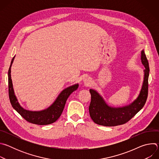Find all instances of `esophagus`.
Returning a JSON list of instances; mask_svg holds the SVG:
<instances>
[{
  "label": "esophagus",
  "mask_w": 159,
  "mask_h": 159,
  "mask_svg": "<svg viewBox=\"0 0 159 159\" xmlns=\"http://www.w3.org/2000/svg\"><path fill=\"white\" fill-rule=\"evenodd\" d=\"M84 83L87 85H89L90 84V83H91V80H90V78H85L84 80Z\"/></svg>",
  "instance_id": "esophagus-1"
}]
</instances>
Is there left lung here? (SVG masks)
<instances>
[{
    "mask_svg": "<svg viewBox=\"0 0 159 159\" xmlns=\"http://www.w3.org/2000/svg\"><path fill=\"white\" fill-rule=\"evenodd\" d=\"M141 60L145 68L142 87L138 98L129 105L120 107L109 106L95 90H89L91 94V101L89 107V114L95 123L105 126L123 125L129 121L144 106L148 97L150 69L148 61L143 50L141 52Z\"/></svg>",
    "mask_w": 159,
    "mask_h": 159,
    "instance_id": "1",
    "label": "left lung"
}]
</instances>
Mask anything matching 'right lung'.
<instances>
[{
  "label": "right lung",
  "mask_w": 159,
  "mask_h": 159,
  "mask_svg": "<svg viewBox=\"0 0 159 159\" xmlns=\"http://www.w3.org/2000/svg\"><path fill=\"white\" fill-rule=\"evenodd\" d=\"M14 57L12 59L8 71L9 96L12 106L22 118L29 123L38 125H47L55 122L61 116L68 98L74 91L77 89L79 84H75L63 90L55 102L46 109L39 111L26 110L23 107H22L18 102L13 89L11 76V68Z\"/></svg>",
  "instance_id": "right-lung-1"
}]
</instances>
